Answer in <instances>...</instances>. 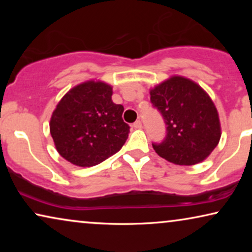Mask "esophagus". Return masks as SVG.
Masks as SVG:
<instances>
[{"instance_id":"esophagus-1","label":"esophagus","mask_w":252,"mask_h":252,"mask_svg":"<svg viewBox=\"0 0 252 252\" xmlns=\"http://www.w3.org/2000/svg\"><path fill=\"white\" fill-rule=\"evenodd\" d=\"M133 127H134V128H136V129L142 128V123H141L140 120H136V122L133 124Z\"/></svg>"}]
</instances>
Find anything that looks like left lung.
<instances>
[{
  "label": "left lung",
  "mask_w": 252,
  "mask_h": 252,
  "mask_svg": "<svg viewBox=\"0 0 252 252\" xmlns=\"http://www.w3.org/2000/svg\"><path fill=\"white\" fill-rule=\"evenodd\" d=\"M153 105L166 124V137L153 147L160 157L177 165H195L209 157L221 136L215 103L190 79L173 75L150 89Z\"/></svg>",
  "instance_id": "obj_1"
}]
</instances>
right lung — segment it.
<instances>
[{
	"label": "right lung",
	"mask_w": 252,
	"mask_h": 252,
	"mask_svg": "<svg viewBox=\"0 0 252 252\" xmlns=\"http://www.w3.org/2000/svg\"><path fill=\"white\" fill-rule=\"evenodd\" d=\"M112 87L99 80L79 84L65 94L50 118L58 154L80 167L95 166L122 149L129 133L124 106L112 102Z\"/></svg>",
	"instance_id": "obj_1"
}]
</instances>
